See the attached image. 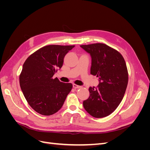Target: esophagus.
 Here are the masks:
<instances>
[{
  "mask_svg": "<svg viewBox=\"0 0 150 150\" xmlns=\"http://www.w3.org/2000/svg\"><path fill=\"white\" fill-rule=\"evenodd\" d=\"M72 86H73V88H75V89H78V88H81L82 86H79V85H77L76 84H73V85H72Z\"/></svg>",
  "mask_w": 150,
  "mask_h": 150,
  "instance_id": "esophagus-1",
  "label": "esophagus"
}]
</instances>
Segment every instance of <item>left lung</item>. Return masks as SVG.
I'll use <instances>...</instances> for the list:
<instances>
[{"label": "left lung", "instance_id": "8db88e82", "mask_svg": "<svg viewBox=\"0 0 150 150\" xmlns=\"http://www.w3.org/2000/svg\"><path fill=\"white\" fill-rule=\"evenodd\" d=\"M91 57V74L99 79L97 88L90 87L83 106L90 115L106 117L121 102L128 82L125 61L116 50L102 43L80 46Z\"/></svg>", "mask_w": 150, "mask_h": 150}]
</instances>
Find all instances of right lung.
Listing matches in <instances>:
<instances>
[{
    "label": "right lung",
    "instance_id": "1",
    "mask_svg": "<svg viewBox=\"0 0 150 150\" xmlns=\"http://www.w3.org/2000/svg\"><path fill=\"white\" fill-rule=\"evenodd\" d=\"M74 46L49 45L27 59L19 76L20 86L30 107L39 114L52 115L60 110L72 88L53 78L66 54Z\"/></svg>",
    "mask_w": 150,
    "mask_h": 150
}]
</instances>
